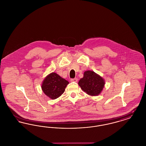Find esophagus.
Returning a JSON list of instances; mask_svg holds the SVG:
<instances>
[{
    "label": "esophagus",
    "mask_w": 146,
    "mask_h": 146,
    "mask_svg": "<svg viewBox=\"0 0 146 146\" xmlns=\"http://www.w3.org/2000/svg\"><path fill=\"white\" fill-rule=\"evenodd\" d=\"M70 81L72 82H78V79L77 78H74V79H71Z\"/></svg>",
    "instance_id": "34e87169"
}]
</instances>
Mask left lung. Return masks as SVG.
<instances>
[{"instance_id":"1","label":"left lung","mask_w":146,"mask_h":146,"mask_svg":"<svg viewBox=\"0 0 146 146\" xmlns=\"http://www.w3.org/2000/svg\"><path fill=\"white\" fill-rule=\"evenodd\" d=\"M78 84L82 90L88 95L96 96L100 95L104 88V79L92 70H86L84 73L83 78H81Z\"/></svg>"}]
</instances>
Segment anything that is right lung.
I'll list each match as a JSON object with an SVG mask.
<instances>
[{"instance_id":"obj_1","label":"right lung","mask_w":146,"mask_h":146,"mask_svg":"<svg viewBox=\"0 0 146 146\" xmlns=\"http://www.w3.org/2000/svg\"><path fill=\"white\" fill-rule=\"evenodd\" d=\"M69 82L52 72L45 78L42 84L43 92L50 98L55 100L62 95Z\"/></svg>"}]
</instances>
